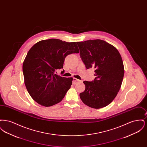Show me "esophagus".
<instances>
[{
    "instance_id": "esophagus-1",
    "label": "esophagus",
    "mask_w": 147,
    "mask_h": 147,
    "mask_svg": "<svg viewBox=\"0 0 147 147\" xmlns=\"http://www.w3.org/2000/svg\"><path fill=\"white\" fill-rule=\"evenodd\" d=\"M80 82V80L77 79L75 78H73V84L75 85V84H77V83Z\"/></svg>"
}]
</instances>
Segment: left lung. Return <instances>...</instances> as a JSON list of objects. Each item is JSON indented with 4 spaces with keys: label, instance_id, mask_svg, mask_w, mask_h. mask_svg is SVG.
Returning <instances> with one entry per match:
<instances>
[{
    "label": "left lung",
    "instance_id": "1",
    "mask_svg": "<svg viewBox=\"0 0 147 147\" xmlns=\"http://www.w3.org/2000/svg\"><path fill=\"white\" fill-rule=\"evenodd\" d=\"M86 69L94 68L96 78L83 82L85 90L80 93L85 104L100 109L109 105L117 95L124 76L123 63L118 50L101 40L77 42Z\"/></svg>",
    "mask_w": 147,
    "mask_h": 147
}]
</instances>
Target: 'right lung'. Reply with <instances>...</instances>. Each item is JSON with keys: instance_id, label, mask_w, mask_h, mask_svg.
<instances>
[{"instance_id": "obj_1", "label": "right lung", "mask_w": 147, "mask_h": 147, "mask_svg": "<svg viewBox=\"0 0 147 147\" xmlns=\"http://www.w3.org/2000/svg\"><path fill=\"white\" fill-rule=\"evenodd\" d=\"M79 52L77 42L55 38L40 41L30 49L22 71L26 88L34 100L49 107L63 100L70 89L73 78L61 77L55 71L63 68L67 56Z\"/></svg>"}]
</instances>
